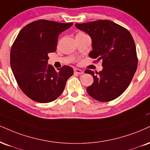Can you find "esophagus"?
Masks as SVG:
<instances>
[{"label": "esophagus", "mask_w": 150, "mask_h": 150, "mask_svg": "<svg viewBox=\"0 0 150 150\" xmlns=\"http://www.w3.org/2000/svg\"><path fill=\"white\" fill-rule=\"evenodd\" d=\"M74 72L77 74H83V73H84L82 70L78 69V68H75V69H74Z\"/></svg>", "instance_id": "1"}]
</instances>
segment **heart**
Instances as JSON below:
<instances>
[{
	"label": "heart",
	"mask_w": 150,
	"mask_h": 150,
	"mask_svg": "<svg viewBox=\"0 0 150 150\" xmlns=\"http://www.w3.org/2000/svg\"><path fill=\"white\" fill-rule=\"evenodd\" d=\"M81 34H84V33H82V32H79V33H77V35H81Z\"/></svg>",
	"instance_id": "1"
}]
</instances>
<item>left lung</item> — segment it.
I'll use <instances>...</instances> for the list:
<instances>
[{"mask_svg":"<svg viewBox=\"0 0 150 150\" xmlns=\"http://www.w3.org/2000/svg\"><path fill=\"white\" fill-rule=\"evenodd\" d=\"M79 30L91 38L89 56L102 60L103 70L91 74L93 82L86 88L89 95L98 101L107 102L120 96L129 86L138 66L134 40L129 30L109 20L75 23Z\"/></svg>","mask_w":150,"mask_h":150,"instance_id":"8db88e82","label":"left lung"}]
</instances>
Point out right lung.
Instances as JSON below:
<instances>
[{"mask_svg": "<svg viewBox=\"0 0 150 150\" xmlns=\"http://www.w3.org/2000/svg\"><path fill=\"white\" fill-rule=\"evenodd\" d=\"M73 23L38 20L20 30L10 52V66L21 91L38 103H50L59 98L73 69L64 66L57 72L47 65L48 54L57 50L60 33Z\"/></svg>", "mask_w": 150, "mask_h": 150, "instance_id": "right-lung-1", "label": "right lung"}]
</instances>
